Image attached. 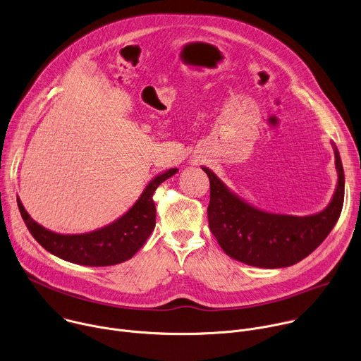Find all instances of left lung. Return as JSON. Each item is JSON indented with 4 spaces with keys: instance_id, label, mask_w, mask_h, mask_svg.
I'll return each mask as SVG.
<instances>
[{
    "instance_id": "8db88e82",
    "label": "left lung",
    "mask_w": 361,
    "mask_h": 361,
    "mask_svg": "<svg viewBox=\"0 0 361 361\" xmlns=\"http://www.w3.org/2000/svg\"><path fill=\"white\" fill-rule=\"evenodd\" d=\"M337 184L327 207L310 216L276 214L254 207L231 191L210 169L207 209L210 230L231 259L262 269L290 267L313 252L336 226L344 202V170L331 141Z\"/></svg>"
}]
</instances>
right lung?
I'll return each instance as SVG.
<instances>
[{
	"label": "right lung",
	"instance_id": "obj_1",
	"mask_svg": "<svg viewBox=\"0 0 361 361\" xmlns=\"http://www.w3.org/2000/svg\"><path fill=\"white\" fill-rule=\"evenodd\" d=\"M177 171V169H169L152 177L131 209L113 223L88 233L61 234L51 231L31 219L18 197L17 204L28 231L48 252L80 266H114L130 260L152 233L156 227V205L152 194Z\"/></svg>",
	"mask_w": 361,
	"mask_h": 361
}]
</instances>
